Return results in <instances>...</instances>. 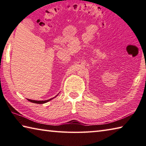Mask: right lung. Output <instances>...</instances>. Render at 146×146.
<instances>
[{"label": "right lung", "mask_w": 146, "mask_h": 146, "mask_svg": "<svg viewBox=\"0 0 146 146\" xmlns=\"http://www.w3.org/2000/svg\"><path fill=\"white\" fill-rule=\"evenodd\" d=\"M57 96V95H56ZM51 99H53V98H51V99H49V100H30V99H28L29 102H31L33 103H35V104H44V103H46L49 102V100H51Z\"/></svg>", "instance_id": "add662e5"}]
</instances>
